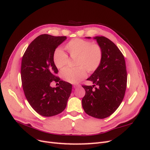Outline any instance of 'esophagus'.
Segmentation results:
<instances>
[{
	"mask_svg": "<svg viewBox=\"0 0 150 150\" xmlns=\"http://www.w3.org/2000/svg\"><path fill=\"white\" fill-rule=\"evenodd\" d=\"M79 84H74L73 85V88H78V87H79Z\"/></svg>",
	"mask_w": 150,
	"mask_h": 150,
	"instance_id": "esophagus-1",
	"label": "esophagus"
}]
</instances>
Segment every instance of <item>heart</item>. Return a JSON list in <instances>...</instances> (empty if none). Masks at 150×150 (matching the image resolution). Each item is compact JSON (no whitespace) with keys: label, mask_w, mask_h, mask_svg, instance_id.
Here are the masks:
<instances>
[{"label":"heart","mask_w":150,"mask_h":150,"mask_svg":"<svg viewBox=\"0 0 150 150\" xmlns=\"http://www.w3.org/2000/svg\"><path fill=\"white\" fill-rule=\"evenodd\" d=\"M66 49L71 56H76L75 68L66 67L61 72L62 79L70 83H78L84 79L89 72L96 71L100 65L103 58V50L98 44H92L89 40L81 39H72L66 45ZM67 54L62 49L58 48L54 52V64L61 69L68 62Z\"/></svg>","instance_id":"b5f03b06"}]
</instances>
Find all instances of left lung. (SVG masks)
<instances>
[{"label": "left lung", "mask_w": 150, "mask_h": 150, "mask_svg": "<svg viewBox=\"0 0 150 150\" xmlns=\"http://www.w3.org/2000/svg\"><path fill=\"white\" fill-rule=\"evenodd\" d=\"M94 39L102 48L103 58L99 67L87 79L94 85L82 86L86 91L82 106L86 114L104 119L117 110L124 98L127 72L124 56L115 43L103 36Z\"/></svg>", "instance_id": "1"}]
</instances>
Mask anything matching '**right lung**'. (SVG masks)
<instances>
[{
    "instance_id": "obj_1",
    "label": "right lung",
    "mask_w": 150,
    "mask_h": 150,
    "mask_svg": "<svg viewBox=\"0 0 150 150\" xmlns=\"http://www.w3.org/2000/svg\"><path fill=\"white\" fill-rule=\"evenodd\" d=\"M66 36L42 34L27 48L21 63V80L25 96L31 107L40 115L50 117L62 112L66 107L72 84L60 80L53 55ZM60 83L56 88L50 85Z\"/></svg>"
}]
</instances>
